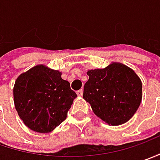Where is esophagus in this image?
I'll list each match as a JSON object with an SVG mask.
<instances>
[{
    "label": "esophagus",
    "instance_id": "esophagus-1",
    "mask_svg": "<svg viewBox=\"0 0 160 160\" xmlns=\"http://www.w3.org/2000/svg\"><path fill=\"white\" fill-rule=\"evenodd\" d=\"M77 95H78V97H81V96L83 95V90H82V89L78 90V91H77Z\"/></svg>",
    "mask_w": 160,
    "mask_h": 160
}]
</instances>
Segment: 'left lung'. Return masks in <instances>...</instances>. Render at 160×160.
<instances>
[{
  "instance_id": "obj_1",
  "label": "left lung",
  "mask_w": 160,
  "mask_h": 160,
  "mask_svg": "<svg viewBox=\"0 0 160 160\" xmlns=\"http://www.w3.org/2000/svg\"><path fill=\"white\" fill-rule=\"evenodd\" d=\"M83 98L94 114L108 125H120L136 113L142 98V80L135 72L120 62L88 71Z\"/></svg>"
}]
</instances>
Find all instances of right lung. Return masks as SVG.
Segmentation results:
<instances>
[{"label": "right lung", "mask_w": 160, "mask_h": 160, "mask_svg": "<svg viewBox=\"0 0 160 160\" xmlns=\"http://www.w3.org/2000/svg\"><path fill=\"white\" fill-rule=\"evenodd\" d=\"M14 105L27 127L48 133L66 119L77 94L62 72L45 65L34 66L21 73L13 88Z\"/></svg>", "instance_id": "right-lung-1"}]
</instances>
